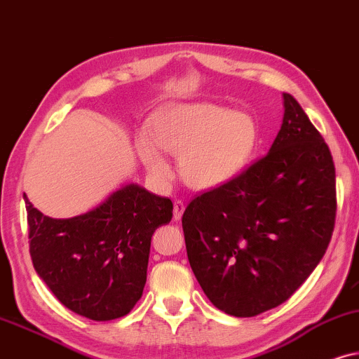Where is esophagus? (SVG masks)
I'll list each match as a JSON object with an SVG mask.
<instances>
[{"instance_id":"1","label":"esophagus","mask_w":359,"mask_h":359,"mask_svg":"<svg viewBox=\"0 0 359 359\" xmlns=\"http://www.w3.org/2000/svg\"><path fill=\"white\" fill-rule=\"evenodd\" d=\"M184 210H185V205H184L182 200H175V202H174V215H172V219H174V222H179V219L182 218Z\"/></svg>"}]
</instances>
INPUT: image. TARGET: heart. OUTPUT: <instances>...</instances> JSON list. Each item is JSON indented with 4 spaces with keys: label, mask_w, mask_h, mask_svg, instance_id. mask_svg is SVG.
Wrapping results in <instances>:
<instances>
[{
    "label": "heart",
    "mask_w": 359,
    "mask_h": 359,
    "mask_svg": "<svg viewBox=\"0 0 359 359\" xmlns=\"http://www.w3.org/2000/svg\"><path fill=\"white\" fill-rule=\"evenodd\" d=\"M146 131L149 140L140 137L136 149L151 175L157 180L170 177L161 149L179 156V174L195 190H213L236 179L257 137L250 114L205 102L167 104L149 118Z\"/></svg>",
    "instance_id": "1"
}]
</instances>
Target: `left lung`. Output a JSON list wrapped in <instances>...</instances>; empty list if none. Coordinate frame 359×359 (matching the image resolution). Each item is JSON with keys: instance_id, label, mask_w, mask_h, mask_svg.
Returning <instances> with one entry per match:
<instances>
[{"instance_id": "left-lung-1", "label": "left lung", "mask_w": 359, "mask_h": 359, "mask_svg": "<svg viewBox=\"0 0 359 359\" xmlns=\"http://www.w3.org/2000/svg\"><path fill=\"white\" fill-rule=\"evenodd\" d=\"M337 215L335 164L292 95L269 152L195 197L182 228L190 267L215 307L255 317L285 302L322 259Z\"/></svg>"}]
</instances>
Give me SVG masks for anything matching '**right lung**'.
<instances>
[{"mask_svg":"<svg viewBox=\"0 0 359 359\" xmlns=\"http://www.w3.org/2000/svg\"><path fill=\"white\" fill-rule=\"evenodd\" d=\"M37 274L72 312L97 322L124 317L141 299L151 238L172 202L128 184L90 212L50 218L24 195Z\"/></svg>","mask_w":359,"mask_h":359,"instance_id":"add662e5","label":"right lung"}]
</instances>
